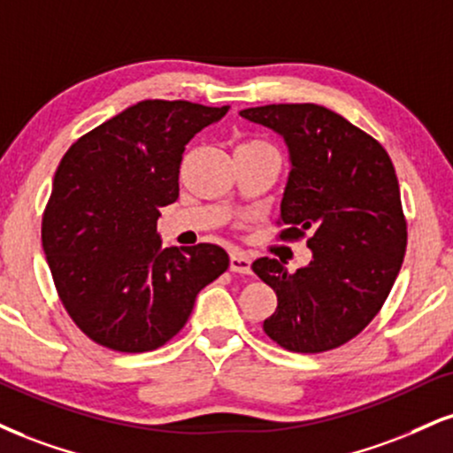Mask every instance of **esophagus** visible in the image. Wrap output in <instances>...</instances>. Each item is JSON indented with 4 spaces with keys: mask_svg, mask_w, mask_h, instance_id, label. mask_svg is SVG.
Masks as SVG:
<instances>
[{
    "mask_svg": "<svg viewBox=\"0 0 453 453\" xmlns=\"http://www.w3.org/2000/svg\"><path fill=\"white\" fill-rule=\"evenodd\" d=\"M230 270L238 274H250V257L241 253V250H232L230 253Z\"/></svg>",
    "mask_w": 453,
    "mask_h": 453,
    "instance_id": "obj_1",
    "label": "esophagus"
}]
</instances>
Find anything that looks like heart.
<instances>
[{"instance_id": "heart-1", "label": "heart", "mask_w": 453, "mask_h": 453, "mask_svg": "<svg viewBox=\"0 0 453 453\" xmlns=\"http://www.w3.org/2000/svg\"><path fill=\"white\" fill-rule=\"evenodd\" d=\"M244 145H264V143H257V141H250V143H244Z\"/></svg>"}]
</instances>
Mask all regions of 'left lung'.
Instances as JSON below:
<instances>
[{
    "mask_svg": "<svg viewBox=\"0 0 453 453\" xmlns=\"http://www.w3.org/2000/svg\"><path fill=\"white\" fill-rule=\"evenodd\" d=\"M241 116L274 130L288 150L280 238L308 234L312 259L297 272L261 257L253 272L279 297L264 331L291 352H325L372 323L388 297L407 226L395 166L382 145L314 103L249 107Z\"/></svg>",
    "mask_w": 453,
    "mask_h": 453,
    "instance_id": "1",
    "label": "left lung"
}]
</instances>
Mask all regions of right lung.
Segmentation results:
<instances>
[{"label":"right lung","instance_id":"add662e5","mask_svg":"<svg viewBox=\"0 0 453 453\" xmlns=\"http://www.w3.org/2000/svg\"><path fill=\"white\" fill-rule=\"evenodd\" d=\"M230 107L141 101L63 156L42 221V247L73 323L118 352L165 346L196 296L230 257L217 244L162 249L157 217L179 198V166L196 133Z\"/></svg>","mask_w":453,"mask_h":453}]
</instances>
